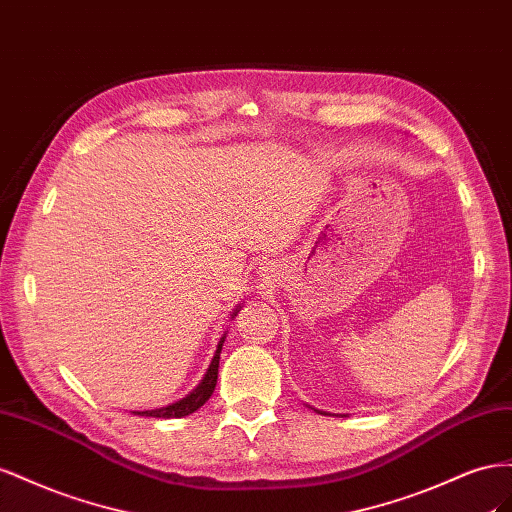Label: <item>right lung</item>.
Instances as JSON below:
<instances>
[{"mask_svg":"<svg viewBox=\"0 0 512 512\" xmlns=\"http://www.w3.org/2000/svg\"><path fill=\"white\" fill-rule=\"evenodd\" d=\"M238 313V309H236ZM233 313V315H236ZM223 343H225V337L221 339V343H218L216 347V354L210 362V369L206 373V377L201 379V384L188 394V397H184L182 401L173 403V405H167V407H160V410H148V412H133L137 416H152V418H182V416H188L197 412L199 407L206 403L212 392H214V386H216V379H218V360H221V349H223Z\"/></svg>","mask_w":512,"mask_h":512,"instance_id":"1","label":"right lung"}]
</instances>
